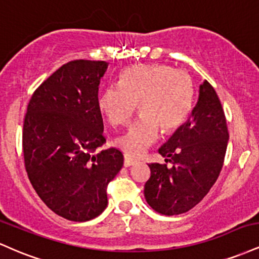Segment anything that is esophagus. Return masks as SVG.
<instances>
[{"instance_id": "1", "label": "esophagus", "mask_w": 259, "mask_h": 259, "mask_svg": "<svg viewBox=\"0 0 259 259\" xmlns=\"http://www.w3.org/2000/svg\"><path fill=\"white\" fill-rule=\"evenodd\" d=\"M136 163V159H134V158H132V157L130 156H124V167H130V165H133V164H135Z\"/></svg>"}]
</instances>
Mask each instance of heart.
<instances>
[{"label": "heart", "instance_id": "1", "mask_svg": "<svg viewBox=\"0 0 259 259\" xmlns=\"http://www.w3.org/2000/svg\"><path fill=\"white\" fill-rule=\"evenodd\" d=\"M194 86L185 70L165 64H142L121 73L119 85H109L101 92L99 109L113 126L124 125L136 103L141 115L114 139V145L130 157L145 153L164 133L183 125L192 106Z\"/></svg>", "mask_w": 259, "mask_h": 259}]
</instances>
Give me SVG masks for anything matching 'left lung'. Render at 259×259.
<instances>
[{
    "label": "left lung",
    "instance_id": "8db88e82",
    "mask_svg": "<svg viewBox=\"0 0 259 259\" xmlns=\"http://www.w3.org/2000/svg\"><path fill=\"white\" fill-rule=\"evenodd\" d=\"M229 133L224 111L213 86L203 80L191 117L159 148L167 164L151 163L145 198L164 215L186 213L214 185L224 163Z\"/></svg>",
    "mask_w": 259,
    "mask_h": 259
}]
</instances>
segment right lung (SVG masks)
I'll use <instances>...</instances> for the list:
<instances>
[{
	"mask_svg": "<svg viewBox=\"0 0 259 259\" xmlns=\"http://www.w3.org/2000/svg\"><path fill=\"white\" fill-rule=\"evenodd\" d=\"M108 63L76 59L49 76L32 94L23 125L26 173L38 197L56 214L86 222L106 209L107 185L123 167V153L108 148L99 109V85Z\"/></svg>",
	"mask_w": 259,
	"mask_h": 259,
	"instance_id": "right-lung-1",
	"label": "right lung"
}]
</instances>
